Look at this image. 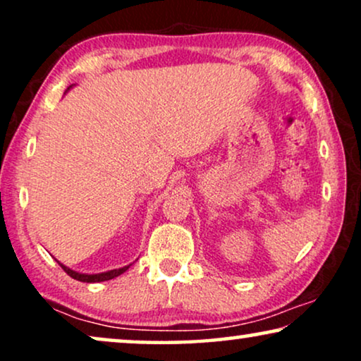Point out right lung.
I'll list each match as a JSON object with an SVG mask.
<instances>
[{"label":"right lung","instance_id":"obj_1","mask_svg":"<svg viewBox=\"0 0 361 361\" xmlns=\"http://www.w3.org/2000/svg\"><path fill=\"white\" fill-rule=\"evenodd\" d=\"M71 88L72 87H68L67 92L71 90ZM57 263L61 264V268L66 271V273L71 276V278L77 279V281H82V283H102V281H110L113 278H116V276H120V274L125 273V271H128V268H130V266H131V264H128V266H123V268L110 269V271H105V273H98V274H87V273H78V271L71 269V268H68V266L62 264L61 261H57Z\"/></svg>","mask_w":361,"mask_h":361}]
</instances>
